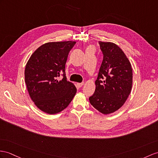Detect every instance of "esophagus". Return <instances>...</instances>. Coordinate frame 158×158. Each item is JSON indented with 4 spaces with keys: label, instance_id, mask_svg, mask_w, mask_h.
<instances>
[{
    "label": "esophagus",
    "instance_id": "1",
    "mask_svg": "<svg viewBox=\"0 0 158 158\" xmlns=\"http://www.w3.org/2000/svg\"><path fill=\"white\" fill-rule=\"evenodd\" d=\"M76 85H77V86H78V88H80V87H82L84 85V82H82V83H77Z\"/></svg>",
    "mask_w": 158,
    "mask_h": 158
}]
</instances>
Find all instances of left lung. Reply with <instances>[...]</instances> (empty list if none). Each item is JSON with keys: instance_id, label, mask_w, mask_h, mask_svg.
Wrapping results in <instances>:
<instances>
[{"instance_id": "1", "label": "left lung", "mask_w": 158, "mask_h": 158, "mask_svg": "<svg viewBox=\"0 0 158 158\" xmlns=\"http://www.w3.org/2000/svg\"><path fill=\"white\" fill-rule=\"evenodd\" d=\"M103 54L91 105L104 114L113 113L124 105L131 90V65L123 50L112 42L98 41Z\"/></svg>"}]
</instances>
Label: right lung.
I'll use <instances>...</instances> for the list:
<instances>
[{
	"instance_id": "right-lung-1",
	"label": "right lung",
	"mask_w": 158,
	"mask_h": 158,
	"mask_svg": "<svg viewBox=\"0 0 158 158\" xmlns=\"http://www.w3.org/2000/svg\"><path fill=\"white\" fill-rule=\"evenodd\" d=\"M76 41L48 42L31 56L25 70V82L37 108L53 114L69 105L76 93L74 84L67 81L65 65ZM61 74L62 80L57 78Z\"/></svg>"
}]
</instances>
